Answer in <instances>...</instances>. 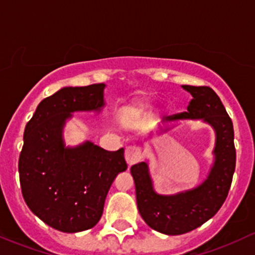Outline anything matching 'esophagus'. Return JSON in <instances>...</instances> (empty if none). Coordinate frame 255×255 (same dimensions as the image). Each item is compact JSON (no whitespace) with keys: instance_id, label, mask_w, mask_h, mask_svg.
<instances>
[{"instance_id":"obj_1","label":"esophagus","mask_w":255,"mask_h":255,"mask_svg":"<svg viewBox=\"0 0 255 255\" xmlns=\"http://www.w3.org/2000/svg\"><path fill=\"white\" fill-rule=\"evenodd\" d=\"M142 158V149L138 146H128L125 149V159H127L128 166L137 163Z\"/></svg>"}]
</instances>
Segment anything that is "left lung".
I'll use <instances>...</instances> for the list:
<instances>
[{
	"label": "left lung",
	"instance_id": "left-lung-1",
	"mask_svg": "<svg viewBox=\"0 0 255 255\" xmlns=\"http://www.w3.org/2000/svg\"><path fill=\"white\" fill-rule=\"evenodd\" d=\"M193 99L188 112L170 115L166 120L203 119L216 131L214 167L205 182L193 190L173 196L158 195L152 189L145 162L131 167L137 209L153 230L169 236L183 235L205 224L220 210L230 191L236 168L235 131L221 99L206 86H183Z\"/></svg>",
	"mask_w": 255,
	"mask_h": 255
}]
</instances>
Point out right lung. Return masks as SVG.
Instances as JSON below:
<instances>
[{"mask_svg": "<svg viewBox=\"0 0 255 255\" xmlns=\"http://www.w3.org/2000/svg\"><path fill=\"white\" fill-rule=\"evenodd\" d=\"M104 87L60 89L40 102L25 125L18 162L23 198L33 214L61 232L98 224L113 180L128 168L124 148L110 152L92 142L66 148L62 142L65 120L72 112L101 109Z\"/></svg>", "mask_w": 255, "mask_h": 255, "instance_id": "obj_1", "label": "right lung"}]
</instances>
